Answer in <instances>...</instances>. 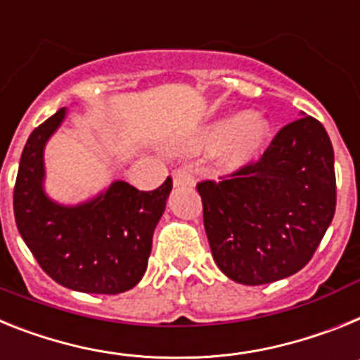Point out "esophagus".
I'll return each mask as SVG.
<instances>
[{
    "instance_id": "esophagus-1",
    "label": "esophagus",
    "mask_w": 360,
    "mask_h": 360,
    "mask_svg": "<svg viewBox=\"0 0 360 360\" xmlns=\"http://www.w3.org/2000/svg\"><path fill=\"white\" fill-rule=\"evenodd\" d=\"M172 183H174V186H176V188H179V186H188V188H192L193 186L192 176H190L186 170L174 172V174H172Z\"/></svg>"
}]
</instances>
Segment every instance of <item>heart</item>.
<instances>
[{
  "mask_svg": "<svg viewBox=\"0 0 360 360\" xmlns=\"http://www.w3.org/2000/svg\"><path fill=\"white\" fill-rule=\"evenodd\" d=\"M271 137V123L259 112L224 114L198 128L176 145L181 154L214 150V165L224 174L243 170L257 161Z\"/></svg>",
  "mask_w": 360,
  "mask_h": 360,
  "instance_id": "b5f03b06",
  "label": "heart"
}]
</instances>
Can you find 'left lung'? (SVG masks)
Returning a JSON list of instances; mask_svg holds the SVG:
<instances>
[{
  "mask_svg": "<svg viewBox=\"0 0 360 360\" xmlns=\"http://www.w3.org/2000/svg\"><path fill=\"white\" fill-rule=\"evenodd\" d=\"M198 192L219 270L246 286L275 283L308 264L335 214L333 146L301 112L257 162Z\"/></svg>",
  "mask_w": 360,
  "mask_h": 360,
  "instance_id": "left-lung-1",
  "label": "left lung"
}]
</instances>
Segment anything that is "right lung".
<instances>
[{
	"label": "right lung",
	"instance_id": "obj_1",
	"mask_svg": "<svg viewBox=\"0 0 360 360\" xmlns=\"http://www.w3.org/2000/svg\"><path fill=\"white\" fill-rule=\"evenodd\" d=\"M67 114L68 108L58 110L27 139L14 186L15 224L58 284L83 293H123L145 275L172 179L154 192L117 179L85 201L58 202L45 190V146Z\"/></svg>",
	"mask_w": 360,
	"mask_h": 360
}]
</instances>
